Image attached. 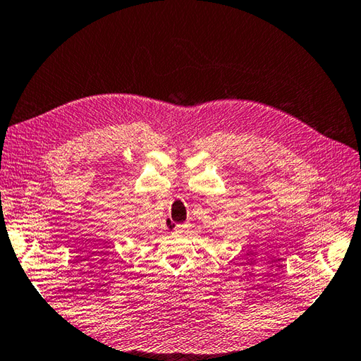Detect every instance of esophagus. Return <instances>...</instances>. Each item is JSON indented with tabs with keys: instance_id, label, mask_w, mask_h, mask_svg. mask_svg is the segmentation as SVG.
<instances>
[{
	"instance_id": "esophagus-1",
	"label": "esophagus",
	"mask_w": 361,
	"mask_h": 361,
	"mask_svg": "<svg viewBox=\"0 0 361 361\" xmlns=\"http://www.w3.org/2000/svg\"><path fill=\"white\" fill-rule=\"evenodd\" d=\"M189 230V224H176L175 225V231L183 233V231H188Z\"/></svg>"
}]
</instances>
